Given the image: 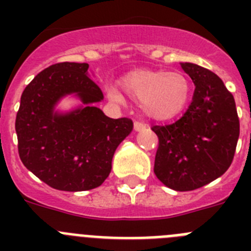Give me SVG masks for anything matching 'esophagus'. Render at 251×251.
I'll list each match as a JSON object with an SVG mask.
<instances>
[{
  "instance_id": "34e87169",
  "label": "esophagus",
  "mask_w": 251,
  "mask_h": 251,
  "mask_svg": "<svg viewBox=\"0 0 251 251\" xmlns=\"http://www.w3.org/2000/svg\"><path fill=\"white\" fill-rule=\"evenodd\" d=\"M147 127H148L147 124H145L143 122H139V121L134 122V129H136L137 132H139V130H145Z\"/></svg>"
}]
</instances>
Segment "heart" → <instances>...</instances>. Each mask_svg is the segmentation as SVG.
Instances as JSON below:
<instances>
[{"label":"heart","mask_w":251,"mask_h":251,"mask_svg":"<svg viewBox=\"0 0 251 251\" xmlns=\"http://www.w3.org/2000/svg\"><path fill=\"white\" fill-rule=\"evenodd\" d=\"M124 93L137 101L156 121H168L182 112L191 97V83L183 73L163 70H136L121 79ZM109 98L122 100L113 86L106 89Z\"/></svg>","instance_id":"obj_1"}]
</instances>
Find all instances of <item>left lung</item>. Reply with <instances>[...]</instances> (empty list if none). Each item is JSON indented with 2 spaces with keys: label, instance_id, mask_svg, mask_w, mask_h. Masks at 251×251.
Here are the masks:
<instances>
[{
  "label": "left lung",
  "instance_id": "left-lung-1",
  "mask_svg": "<svg viewBox=\"0 0 251 251\" xmlns=\"http://www.w3.org/2000/svg\"><path fill=\"white\" fill-rule=\"evenodd\" d=\"M181 68L196 88L178 121L152 127L158 137L154 175L172 190L192 191L230 167L240 123L234 97L220 77L196 64L182 63Z\"/></svg>",
  "mask_w": 251,
  "mask_h": 251
}]
</instances>
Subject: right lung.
<instances>
[{
  "label": "right lung",
  "mask_w": 251,
  "mask_h": 251,
  "mask_svg": "<svg viewBox=\"0 0 251 251\" xmlns=\"http://www.w3.org/2000/svg\"><path fill=\"white\" fill-rule=\"evenodd\" d=\"M88 68L86 63L46 68L25 88L16 115L22 163L60 191L100 186L109 176L115 150L133 129L132 119H112L94 106L104 97L88 76ZM70 94L84 105L69 113L56 112L59 99Z\"/></svg>",
  "instance_id": "1"
}]
</instances>
